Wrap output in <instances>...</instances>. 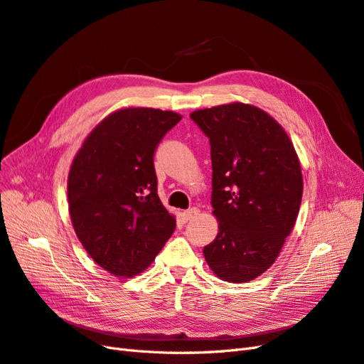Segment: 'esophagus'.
I'll use <instances>...</instances> for the list:
<instances>
[{
	"label": "esophagus",
	"mask_w": 364,
	"mask_h": 364,
	"mask_svg": "<svg viewBox=\"0 0 364 364\" xmlns=\"http://www.w3.org/2000/svg\"><path fill=\"white\" fill-rule=\"evenodd\" d=\"M198 215H200V210L196 209V207H192V209L183 212V216H184L186 221H191V220H193V218H196Z\"/></svg>",
	"instance_id": "obj_1"
}]
</instances>
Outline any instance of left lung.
<instances>
[{
  "instance_id": "8db88e82",
  "label": "left lung",
  "mask_w": 364,
  "mask_h": 364,
  "mask_svg": "<svg viewBox=\"0 0 364 364\" xmlns=\"http://www.w3.org/2000/svg\"><path fill=\"white\" fill-rule=\"evenodd\" d=\"M191 119L210 140L218 235L204 247L205 262L227 282H250L294 228L304 193L297 152L285 129L248 103L196 109Z\"/></svg>"
}]
</instances>
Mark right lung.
Instances as JSON below:
<instances>
[{"label": "right lung", "mask_w": 364, "mask_h": 364, "mask_svg": "<svg viewBox=\"0 0 364 364\" xmlns=\"http://www.w3.org/2000/svg\"><path fill=\"white\" fill-rule=\"evenodd\" d=\"M180 114L131 107L99 122L73 159L68 210L92 261L114 276L146 269L175 230L157 193L154 152Z\"/></svg>", "instance_id": "1"}]
</instances>
